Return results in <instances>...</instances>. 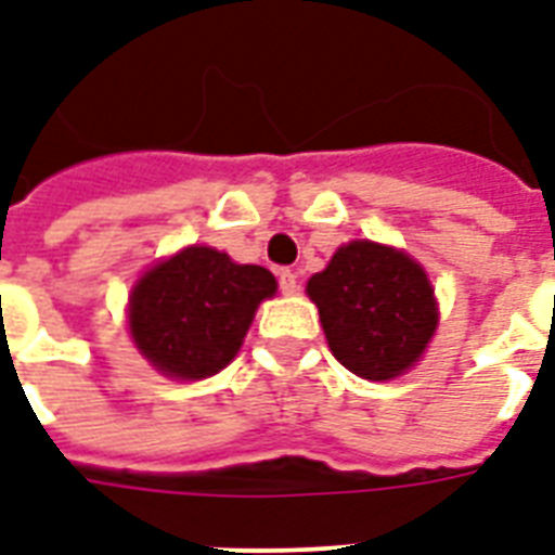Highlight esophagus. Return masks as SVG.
Returning <instances> with one entry per match:
<instances>
[{
  "label": "esophagus",
  "instance_id": "esophagus-1",
  "mask_svg": "<svg viewBox=\"0 0 555 555\" xmlns=\"http://www.w3.org/2000/svg\"><path fill=\"white\" fill-rule=\"evenodd\" d=\"M279 287H282V294L294 296L299 291V282H296L294 270H279Z\"/></svg>",
  "mask_w": 555,
  "mask_h": 555
}]
</instances>
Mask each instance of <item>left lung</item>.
Wrapping results in <instances>:
<instances>
[{"mask_svg":"<svg viewBox=\"0 0 555 555\" xmlns=\"http://www.w3.org/2000/svg\"><path fill=\"white\" fill-rule=\"evenodd\" d=\"M325 340L358 378L390 380L416 366L439 325L425 268L375 241H349L308 279Z\"/></svg>","mask_w":555,"mask_h":555,"instance_id":"1","label":"left lung"}]
</instances>
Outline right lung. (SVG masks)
Here are the masks:
<instances>
[{
    "label": "right lung",
    "instance_id": "add662e5",
    "mask_svg": "<svg viewBox=\"0 0 555 555\" xmlns=\"http://www.w3.org/2000/svg\"><path fill=\"white\" fill-rule=\"evenodd\" d=\"M273 294L268 268L235 264L221 249L192 244L133 285L130 337L168 378H209L238 354L256 308Z\"/></svg>",
    "mask_w": 555,
    "mask_h": 555
}]
</instances>
